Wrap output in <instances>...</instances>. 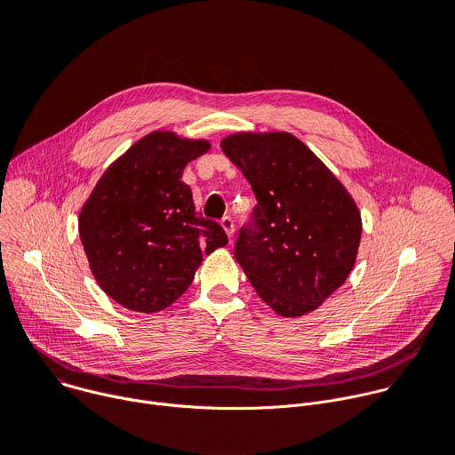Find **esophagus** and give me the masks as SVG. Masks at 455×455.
I'll return each instance as SVG.
<instances>
[{"instance_id":"1","label":"esophagus","mask_w":455,"mask_h":455,"mask_svg":"<svg viewBox=\"0 0 455 455\" xmlns=\"http://www.w3.org/2000/svg\"><path fill=\"white\" fill-rule=\"evenodd\" d=\"M220 223H221V227L225 228L227 235H228V237H232V235H234V220H232V218H228V216H225Z\"/></svg>"}]
</instances>
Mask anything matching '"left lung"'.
Here are the masks:
<instances>
[{"label":"left lung","mask_w":455,"mask_h":455,"mask_svg":"<svg viewBox=\"0 0 455 455\" xmlns=\"http://www.w3.org/2000/svg\"><path fill=\"white\" fill-rule=\"evenodd\" d=\"M257 205L234 255L250 284L283 316L316 309L351 274L360 212L344 185L290 133H243L221 142Z\"/></svg>","instance_id":"1"}]
</instances>
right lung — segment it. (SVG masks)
I'll list each match as a JSON object with an SVG mask.
<instances>
[{"label":"right lung","instance_id":"obj_1","mask_svg":"<svg viewBox=\"0 0 455 455\" xmlns=\"http://www.w3.org/2000/svg\"><path fill=\"white\" fill-rule=\"evenodd\" d=\"M205 140L155 132L99 180L79 216V234L99 286L120 306L155 313L192 283L204 253L228 243L220 223L196 214L181 181Z\"/></svg>","mask_w":455,"mask_h":455}]
</instances>
